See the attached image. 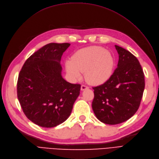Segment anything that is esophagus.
Segmentation results:
<instances>
[{"instance_id": "34e87169", "label": "esophagus", "mask_w": 159, "mask_h": 159, "mask_svg": "<svg viewBox=\"0 0 159 159\" xmlns=\"http://www.w3.org/2000/svg\"><path fill=\"white\" fill-rule=\"evenodd\" d=\"M88 88H89V87H87V86H86L85 85H82L81 86V91H84V90L87 89H88Z\"/></svg>"}]
</instances>
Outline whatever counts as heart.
I'll list each match as a JSON object with an SVG mask.
<instances>
[{
    "mask_svg": "<svg viewBox=\"0 0 159 159\" xmlns=\"http://www.w3.org/2000/svg\"><path fill=\"white\" fill-rule=\"evenodd\" d=\"M113 53L104 48L91 46L80 49L66 62V70L74 81L80 80L85 72L89 84L99 85L108 80L115 67Z\"/></svg>",
    "mask_w": 159,
    "mask_h": 159,
    "instance_id": "1",
    "label": "heart"
}]
</instances>
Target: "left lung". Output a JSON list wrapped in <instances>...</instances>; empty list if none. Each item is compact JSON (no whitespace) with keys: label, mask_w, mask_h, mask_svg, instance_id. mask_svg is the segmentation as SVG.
Returning <instances> with one entry per match:
<instances>
[{"label":"left lung","mask_w":159,"mask_h":159,"mask_svg":"<svg viewBox=\"0 0 159 159\" xmlns=\"http://www.w3.org/2000/svg\"><path fill=\"white\" fill-rule=\"evenodd\" d=\"M115 47L117 68L104 84L93 87V110L99 120L107 125L123 123L134 116L145 88L144 74L137 58L125 49Z\"/></svg>","instance_id":"left-lung-1"}]
</instances>
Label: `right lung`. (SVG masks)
Returning a JSON list of instances; mask_svg holds the SVG:
<instances>
[{
	"label": "right lung",
	"mask_w": 159,
	"mask_h": 159,
	"mask_svg": "<svg viewBox=\"0 0 159 159\" xmlns=\"http://www.w3.org/2000/svg\"><path fill=\"white\" fill-rule=\"evenodd\" d=\"M68 43H50L25 61L19 74L17 98L26 117L42 127H55L69 117L81 85L62 77L61 57Z\"/></svg>",
	"instance_id": "1"
}]
</instances>
